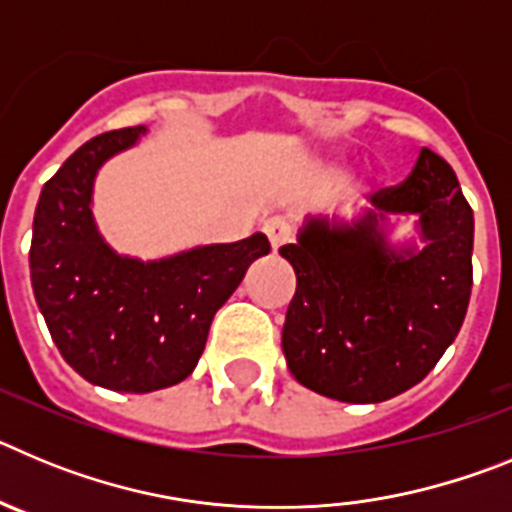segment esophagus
<instances>
[{
	"label": "esophagus",
	"mask_w": 512,
	"mask_h": 512,
	"mask_svg": "<svg viewBox=\"0 0 512 512\" xmlns=\"http://www.w3.org/2000/svg\"><path fill=\"white\" fill-rule=\"evenodd\" d=\"M264 233L266 238H269L271 248L277 251L279 246H284V243L292 238V225H289L284 217H269V220L264 223Z\"/></svg>",
	"instance_id": "esophagus-1"
}]
</instances>
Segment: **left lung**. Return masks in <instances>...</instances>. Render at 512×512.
Listing matches in <instances>:
<instances>
[{
    "label": "left lung",
    "instance_id": "left-lung-1",
    "mask_svg": "<svg viewBox=\"0 0 512 512\" xmlns=\"http://www.w3.org/2000/svg\"><path fill=\"white\" fill-rule=\"evenodd\" d=\"M418 214L424 246L392 247L386 217ZM474 215L456 174L423 148L413 174L356 220L307 217L279 248L297 274L282 351L302 387L372 405L402 395L454 343L472 295Z\"/></svg>",
    "mask_w": 512,
    "mask_h": 512
}]
</instances>
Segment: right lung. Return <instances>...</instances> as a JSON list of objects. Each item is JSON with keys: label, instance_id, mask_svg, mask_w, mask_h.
Listing matches in <instances>:
<instances>
[{"label": "right lung", "instance_id": "add662e5", "mask_svg": "<svg viewBox=\"0 0 512 512\" xmlns=\"http://www.w3.org/2000/svg\"><path fill=\"white\" fill-rule=\"evenodd\" d=\"M146 125L87 140L40 192L30 246L33 292L61 356L87 382L156 392L194 372L215 312L271 251L264 233L140 261L120 256L92 215L97 171Z\"/></svg>", "mask_w": 512, "mask_h": 512}]
</instances>
